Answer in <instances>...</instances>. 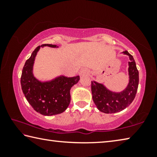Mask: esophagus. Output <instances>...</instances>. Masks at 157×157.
<instances>
[{
    "mask_svg": "<svg viewBox=\"0 0 157 157\" xmlns=\"http://www.w3.org/2000/svg\"><path fill=\"white\" fill-rule=\"evenodd\" d=\"M86 75H89V71L86 68H82L80 71H79V75L84 76Z\"/></svg>",
    "mask_w": 157,
    "mask_h": 157,
    "instance_id": "obj_1",
    "label": "esophagus"
}]
</instances>
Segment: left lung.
<instances>
[{
  "instance_id": "left-lung-1",
  "label": "left lung",
  "mask_w": 157,
  "mask_h": 157,
  "mask_svg": "<svg viewBox=\"0 0 157 157\" xmlns=\"http://www.w3.org/2000/svg\"><path fill=\"white\" fill-rule=\"evenodd\" d=\"M120 54L129 56V82L123 91L116 92L109 89L104 84L91 81L93 100L98 109L105 113H114L123 111L134 100L139 86V71L132 55L125 50Z\"/></svg>"
}]
</instances>
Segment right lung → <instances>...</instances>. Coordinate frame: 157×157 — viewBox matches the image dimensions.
<instances>
[{
    "instance_id": "obj_1",
    "label": "right lung",
    "mask_w": 157,
    "mask_h": 157,
    "mask_svg": "<svg viewBox=\"0 0 157 157\" xmlns=\"http://www.w3.org/2000/svg\"><path fill=\"white\" fill-rule=\"evenodd\" d=\"M59 48L57 45L44 44L32 53L23 66L21 78V88L28 102L36 112L50 116L63 113L71 102L70 91L79 80V76L68 78L63 75L42 81L34 75L35 58L41 48Z\"/></svg>"
}]
</instances>
